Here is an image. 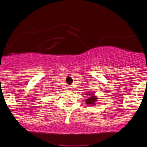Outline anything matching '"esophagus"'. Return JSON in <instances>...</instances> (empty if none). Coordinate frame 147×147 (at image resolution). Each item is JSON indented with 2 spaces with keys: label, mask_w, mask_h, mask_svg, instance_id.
I'll return each mask as SVG.
<instances>
[{
  "label": "esophagus",
  "mask_w": 147,
  "mask_h": 147,
  "mask_svg": "<svg viewBox=\"0 0 147 147\" xmlns=\"http://www.w3.org/2000/svg\"><path fill=\"white\" fill-rule=\"evenodd\" d=\"M67 88L68 89V90H71V89H72V87H71V86H67Z\"/></svg>",
  "instance_id": "1"
}]
</instances>
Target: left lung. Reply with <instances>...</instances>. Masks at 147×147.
<instances>
[{
  "mask_svg": "<svg viewBox=\"0 0 147 147\" xmlns=\"http://www.w3.org/2000/svg\"><path fill=\"white\" fill-rule=\"evenodd\" d=\"M88 94L89 95H93V94ZM96 96H91V97H89L88 99H87L86 101V103L87 104H89L90 106H94V104L95 103V102L96 101Z\"/></svg>",
  "mask_w": 147,
  "mask_h": 147,
  "instance_id": "8db88e82",
  "label": "left lung"
}]
</instances>
